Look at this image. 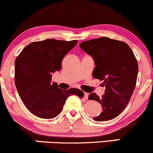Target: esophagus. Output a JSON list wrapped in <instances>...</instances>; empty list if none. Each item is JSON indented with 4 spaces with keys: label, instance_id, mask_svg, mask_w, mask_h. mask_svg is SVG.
I'll return each instance as SVG.
<instances>
[{
    "label": "esophagus",
    "instance_id": "34e87169",
    "mask_svg": "<svg viewBox=\"0 0 153 153\" xmlns=\"http://www.w3.org/2000/svg\"><path fill=\"white\" fill-rule=\"evenodd\" d=\"M88 93H84V99L86 100L88 99Z\"/></svg>",
    "mask_w": 153,
    "mask_h": 153
}]
</instances>
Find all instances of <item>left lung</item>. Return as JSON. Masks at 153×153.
<instances>
[{"label":"left lung","instance_id":"8db88e82","mask_svg":"<svg viewBox=\"0 0 153 153\" xmlns=\"http://www.w3.org/2000/svg\"><path fill=\"white\" fill-rule=\"evenodd\" d=\"M80 47L94 59V78L103 80L106 87L102 97L96 93L89 100L101 103L103 111L94 117L96 122L111 120L126 108L134 90L138 73V63L127 43L108 37L82 42Z\"/></svg>","mask_w":153,"mask_h":153}]
</instances>
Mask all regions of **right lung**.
I'll list each match as a JSON object with an SVG mask.
<instances>
[{
	"mask_svg": "<svg viewBox=\"0 0 153 153\" xmlns=\"http://www.w3.org/2000/svg\"><path fill=\"white\" fill-rule=\"evenodd\" d=\"M78 40L62 41L49 39L31 42L24 47L15 61V85L19 96L31 114L42 119H53L62 111L71 95L80 98L78 88L62 90L51 83L52 74L59 71L66 54Z\"/></svg>",
	"mask_w": 153,
	"mask_h": 153,
	"instance_id": "right-lung-1",
	"label": "right lung"
}]
</instances>
